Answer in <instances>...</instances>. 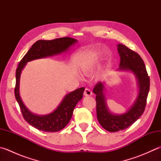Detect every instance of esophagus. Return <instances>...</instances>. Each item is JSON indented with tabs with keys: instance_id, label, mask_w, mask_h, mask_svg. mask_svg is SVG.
<instances>
[{
	"instance_id": "obj_1",
	"label": "esophagus",
	"mask_w": 161,
	"mask_h": 161,
	"mask_svg": "<svg viewBox=\"0 0 161 161\" xmlns=\"http://www.w3.org/2000/svg\"><path fill=\"white\" fill-rule=\"evenodd\" d=\"M84 95L85 96H91L92 95V92L91 91L90 89L89 88H86L84 91Z\"/></svg>"
}]
</instances>
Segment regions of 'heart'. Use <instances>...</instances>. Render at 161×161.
I'll return each instance as SVG.
<instances>
[{"instance_id": "obj_1", "label": "heart", "mask_w": 161, "mask_h": 161, "mask_svg": "<svg viewBox=\"0 0 161 161\" xmlns=\"http://www.w3.org/2000/svg\"><path fill=\"white\" fill-rule=\"evenodd\" d=\"M95 64L96 62L93 59H89L85 62L83 66H82V71H83L84 73H87L88 71H90L91 70H92L94 67L95 66Z\"/></svg>"}]
</instances>
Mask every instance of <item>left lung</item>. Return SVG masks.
<instances>
[{
    "mask_svg": "<svg viewBox=\"0 0 161 161\" xmlns=\"http://www.w3.org/2000/svg\"><path fill=\"white\" fill-rule=\"evenodd\" d=\"M120 56V69L130 70L138 80L139 95L132 107L122 115H114L109 112L104 96V84L98 82L93 89L96 95L97 116L100 125L108 132H118L132 125L143 114L150 87V78L144 62L139 54L123 44L118 45Z\"/></svg>",
    "mask_w": 161,
    "mask_h": 161,
    "instance_id": "8db88e82",
    "label": "left lung"
}]
</instances>
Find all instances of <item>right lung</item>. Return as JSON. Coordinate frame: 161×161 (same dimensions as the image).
Instances as JSON below:
<instances>
[{"label": "right lung", "mask_w": 161, "mask_h": 161, "mask_svg": "<svg viewBox=\"0 0 161 161\" xmlns=\"http://www.w3.org/2000/svg\"><path fill=\"white\" fill-rule=\"evenodd\" d=\"M76 42L77 40L69 37L55 38L51 41L39 40L32 45L19 63L16 71L15 98L19 105L24 120L38 130L44 132H54L65 128L71 120L75 105L83 97L85 88L80 87L66 95L61 104L53 113L46 116H37L31 113L21 99L19 92L21 72L28 62L62 53Z\"/></svg>", "instance_id": "obj_1"}]
</instances>
